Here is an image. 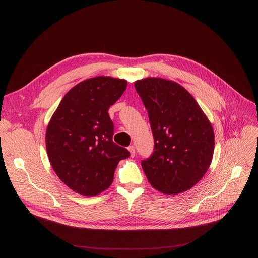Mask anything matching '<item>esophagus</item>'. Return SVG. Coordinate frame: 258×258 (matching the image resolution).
<instances>
[{"label": "esophagus", "mask_w": 258, "mask_h": 258, "mask_svg": "<svg viewBox=\"0 0 258 258\" xmlns=\"http://www.w3.org/2000/svg\"><path fill=\"white\" fill-rule=\"evenodd\" d=\"M128 152H130V154H131V157H132V158L135 157V154H136V152H135V147H134L133 145L128 146Z\"/></svg>", "instance_id": "1"}]
</instances>
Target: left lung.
<instances>
[{"instance_id":"left-lung-1","label":"left lung","mask_w":258,"mask_h":258,"mask_svg":"<svg viewBox=\"0 0 258 258\" xmlns=\"http://www.w3.org/2000/svg\"><path fill=\"white\" fill-rule=\"evenodd\" d=\"M147 110L155 152L142 161L156 190L178 195L192 188L208 170L214 152L210 121L184 87L172 80L147 77L135 81Z\"/></svg>"}]
</instances>
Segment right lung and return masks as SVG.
<instances>
[{
  "mask_svg": "<svg viewBox=\"0 0 258 258\" xmlns=\"http://www.w3.org/2000/svg\"><path fill=\"white\" fill-rule=\"evenodd\" d=\"M125 79L97 76L74 86L61 99L46 131L50 164L73 191L94 197L110 187L119 162L130 157L113 142L108 108L123 94Z\"/></svg>",
  "mask_w": 258,
  "mask_h": 258,
  "instance_id": "add662e5",
  "label": "right lung"
}]
</instances>
